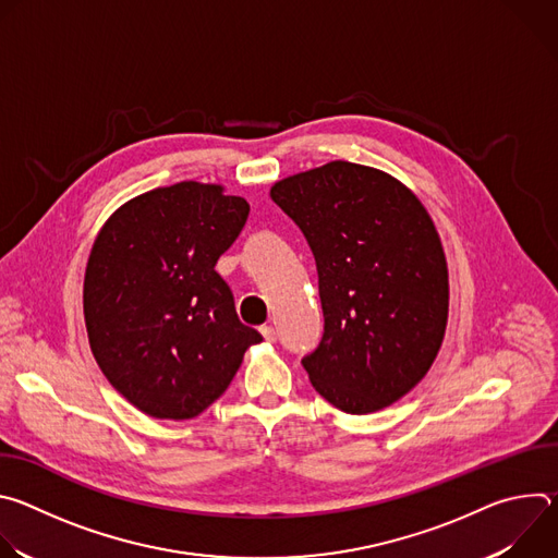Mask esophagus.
<instances>
[{
	"mask_svg": "<svg viewBox=\"0 0 558 558\" xmlns=\"http://www.w3.org/2000/svg\"><path fill=\"white\" fill-rule=\"evenodd\" d=\"M260 333H263V338H265L267 342H274V340H276V329H274V327H269V325L260 327Z\"/></svg>",
	"mask_w": 558,
	"mask_h": 558,
	"instance_id": "esophagus-1",
	"label": "esophagus"
}]
</instances>
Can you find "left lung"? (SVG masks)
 Listing matches in <instances>:
<instances>
[{"label": "left lung", "mask_w": 558, "mask_h": 558, "mask_svg": "<svg viewBox=\"0 0 558 558\" xmlns=\"http://www.w3.org/2000/svg\"><path fill=\"white\" fill-rule=\"evenodd\" d=\"M269 196L317 267L325 336L302 360L313 388L351 415L402 400L448 325V263L428 209L402 181L349 161L276 181Z\"/></svg>", "instance_id": "left-lung-1"}]
</instances>
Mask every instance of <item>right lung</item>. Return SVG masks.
I'll return each instance as SVG.
<instances>
[{
    "mask_svg": "<svg viewBox=\"0 0 558 558\" xmlns=\"http://www.w3.org/2000/svg\"><path fill=\"white\" fill-rule=\"evenodd\" d=\"M247 216L250 203L222 185L181 181L130 198L99 229L84 278L88 342L141 413L201 415L263 340L214 269Z\"/></svg>",
    "mask_w": 558,
    "mask_h": 558,
    "instance_id": "1",
    "label": "right lung"
}]
</instances>
